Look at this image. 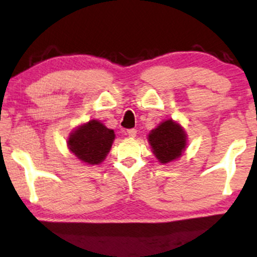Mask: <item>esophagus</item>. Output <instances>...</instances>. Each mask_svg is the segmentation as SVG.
Masks as SVG:
<instances>
[{
    "label": "esophagus",
    "mask_w": 257,
    "mask_h": 257,
    "mask_svg": "<svg viewBox=\"0 0 257 257\" xmlns=\"http://www.w3.org/2000/svg\"><path fill=\"white\" fill-rule=\"evenodd\" d=\"M126 133H128V135L131 138H135V137H137V134H138V131H137V129H128V132H126Z\"/></svg>",
    "instance_id": "34e87169"
}]
</instances>
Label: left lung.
Masks as SVG:
<instances>
[{"mask_svg":"<svg viewBox=\"0 0 257 257\" xmlns=\"http://www.w3.org/2000/svg\"><path fill=\"white\" fill-rule=\"evenodd\" d=\"M149 141L156 157L164 164L181 156L186 146V134L181 126L169 119L150 133Z\"/></svg>","mask_w":257,"mask_h":257,"instance_id":"obj_1","label":"left lung"}]
</instances>
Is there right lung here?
<instances>
[{
	"label": "right lung",
	"mask_w": 257,
	"mask_h": 257,
	"mask_svg": "<svg viewBox=\"0 0 257 257\" xmlns=\"http://www.w3.org/2000/svg\"><path fill=\"white\" fill-rule=\"evenodd\" d=\"M114 132L100 123L89 120L70 135L69 149L73 155L87 164H99L110 152Z\"/></svg>",
	"instance_id": "add662e5"
}]
</instances>
